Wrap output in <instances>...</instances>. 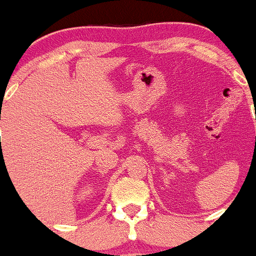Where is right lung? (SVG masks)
Here are the masks:
<instances>
[{"label": "right lung", "mask_w": 256, "mask_h": 256, "mask_svg": "<svg viewBox=\"0 0 256 256\" xmlns=\"http://www.w3.org/2000/svg\"><path fill=\"white\" fill-rule=\"evenodd\" d=\"M1 158H2V156H1Z\"/></svg>", "instance_id": "add662e5"}]
</instances>
